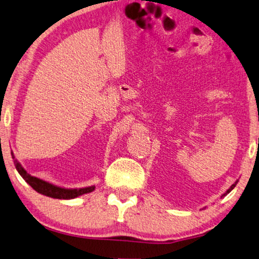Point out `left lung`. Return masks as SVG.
Here are the masks:
<instances>
[{
	"instance_id": "1",
	"label": "left lung",
	"mask_w": 259,
	"mask_h": 259,
	"mask_svg": "<svg viewBox=\"0 0 259 259\" xmlns=\"http://www.w3.org/2000/svg\"><path fill=\"white\" fill-rule=\"evenodd\" d=\"M236 183H237V182H235V183H234V184H233V186H232L231 188H229L227 191H226V194H224L223 196H226V195H227V194H229V192H231V191L233 190V189H234V188H235V186H236Z\"/></svg>"
}]
</instances>
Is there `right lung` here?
<instances>
[{
    "instance_id": "right-lung-1",
    "label": "right lung",
    "mask_w": 259,
    "mask_h": 259,
    "mask_svg": "<svg viewBox=\"0 0 259 259\" xmlns=\"http://www.w3.org/2000/svg\"><path fill=\"white\" fill-rule=\"evenodd\" d=\"M11 155H12V159H14L16 169L18 170L20 176H22V178L25 180V181L30 184V186L33 188L36 192H39V194L52 197V198L72 199V198H76L78 196L88 194V192H91L94 190V187H88L83 189H64V188L56 187L54 184L48 183L46 181H44V180L34 178V176H31L25 169H24L17 160H15L12 152H11Z\"/></svg>"
}]
</instances>
